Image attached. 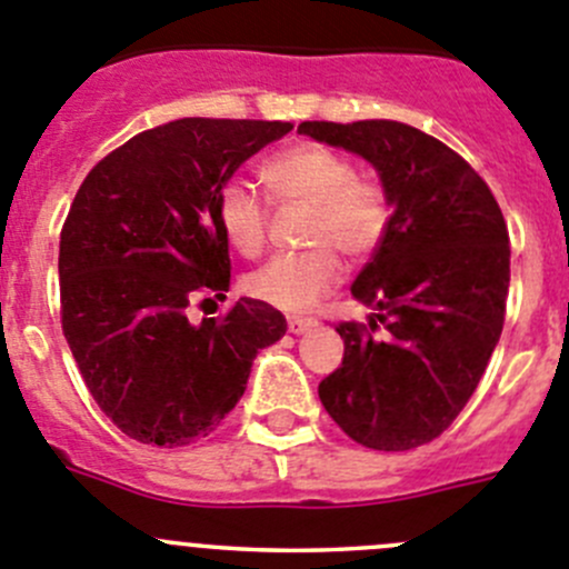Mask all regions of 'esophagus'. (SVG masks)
<instances>
[{"instance_id":"esophagus-1","label":"esophagus","mask_w":569,"mask_h":569,"mask_svg":"<svg viewBox=\"0 0 569 569\" xmlns=\"http://www.w3.org/2000/svg\"><path fill=\"white\" fill-rule=\"evenodd\" d=\"M317 326V320L315 317H289V331L291 333H306V331H311V328Z\"/></svg>"}]
</instances>
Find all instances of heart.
Instances as JSON below:
<instances>
[{"mask_svg":"<svg viewBox=\"0 0 569 569\" xmlns=\"http://www.w3.org/2000/svg\"><path fill=\"white\" fill-rule=\"evenodd\" d=\"M263 179L286 204L311 207L302 241L311 249L278 254L247 274L249 297L283 311L311 309L342 274L337 249L353 260L370 258L390 230V196L379 177L357 173L348 153L320 142H300L263 164ZM219 224L232 249L258 258L269 241V207L243 179L219 190Z\"/></svg>","mask_w":569,"mask_h":569,"instance_id":"b5f03b06","label":"heart"}]
</instances>
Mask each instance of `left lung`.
Instances as JSON below:
<instances>
[{"instance_id": "obj_1", "label": "left lung", "mask_w": 569, "mask_h": 569, "mask_svg": "<svg viewBox=\"0 0 569 569\" xmlns=\"http://www.w3.org/2000/svg\"><path fill=\"white\" fill-rule=\"evenodd\" d=\"M297 131L368 159L390 196L387 238L350 286L376 317L337 326L345 357L320 401L350 440L407 452L452 427L500 342L506 219L480 173L412 126L309 120Z\"/></svg>"}]
</instances>
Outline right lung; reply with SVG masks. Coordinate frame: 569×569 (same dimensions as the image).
Returning a JSON list of instances; mask_svg holds the SVG:
<instances>
[{
	"label": "right lung",
	"instance_id": "1",
	"mask_svg": "<svg viewBox=\"0 0 569 569\" xmlns=\"http://www.w3.org/2000/svg\"><path fill=\"white\" fill-rule=\"evenodd\" d=\"M291 131L269 120L182 117L106 153L61 227V328L111 423L148 446H188L230 416L260 348L286 333L269 302L241 297L201 326L190 306L230 291L219 190Z\"/></svg>",
	"mask_w": 569,
	"mask_h": 569
}]
</instances>
